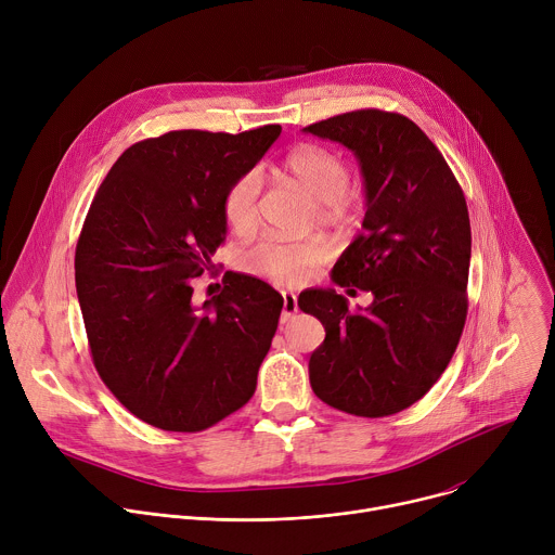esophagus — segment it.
<instances>
[{"label":"esophagus","instance_id":"34e87169","mask_svg":"<svg viewBox=\"0 0 555 555\" xmlns=\"http://www.w3.org/2000/svg\"><path fill=\"white\" fill-rule=\"evenodd\" d=\"M298 311V302L296 296L292 292H283V311H281V323L292 321Z\"/></svg>","mask_w":555,"mask_h":555}]
</instances>
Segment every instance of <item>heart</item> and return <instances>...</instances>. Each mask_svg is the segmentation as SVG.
Wrapping results in <instances>:
<instances>
[{
    "label": "heart",
    "instance_id": "1",
    "mask_svg": "<svg viewBox=\"0 0 555 555\" xmlns=\"http://www.w3.org/2000/svg\"><path fill=\"white\" fill-rule=\"evenodd\" d=\"M279 178L315 202V215L325 223H340L356 210L345 157L321 144L294 146L279 167ZM261 182L257 173L236 178L223 197V219L234 232H250L259 221ZM330 257V246L319 236L294 240L266 234L242 253V266L255 274L296 283L307 279Z\"/></svg>",
    "mask_w": 555,
    "mask_h": 555
}]
</instances>
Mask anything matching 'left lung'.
Returning <instances> with one entry per match:
<instances>
[{"label": "left lung", "instance_id": "1", "mask_svg": "<svg viewBox=\"0 0 555 555\" xmlns=\"http://www.w3.org/2000/svg\"><path fill=\"white\" fill-rule=\"evenodd\" d=\"M302 131L351 149L364 180L362 232L332 281L371 292L349 309L334 287L300 292L298 307L325 327L309 358L319 398L349 415H395L446 371L467 313L472 232L463 191L430 138L406 116L358 109Z\"/></svg>", "mask_w": 555, "mask_h": 555}]
</instances>
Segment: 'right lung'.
Returning <instances> with one entry per match:
<instances>
[{
    "label": "right lung",
    "instance_id": "add662e5",
    "mask_svg": "<svg viewBox=\"0 0 555 555\" xmlns=\"http://www.w3.org/2000/svg\"><path fill=\"white\" fill-rule=\"evenodd\" d=\"M281 135L169 131L131 144L94 195L74 272L94 366L149 426L199 433L240 411L257 388L283 296L225 272L204 300L195 279L225 240L223 197Z\"/></svg>",
    "mask_w": 555,
    "mask_h": 555
}]
</instances>
